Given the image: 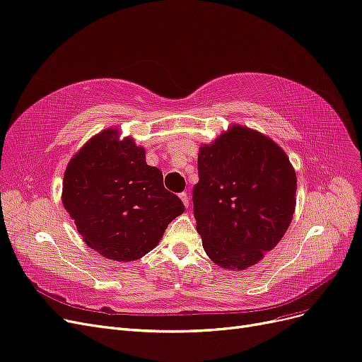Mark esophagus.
<instances>
[{
	"label": "esophagus",
	"mask_w": 362,
	"mask_h": 362,
	"mask_svg": "<svg viewBox=\"0 0 362 362\" xmlns=\"http://www.w3.org/2000/svg\"><path fill=\"white\" fill-rule=\"evenodd\" d=\"M179 197H180V200L183 202V204L188 207L189 206V198H188V194L186 192H182V194H179Z\"/></svg>",
	"instance_id": "obj_1"
}]
</instances>
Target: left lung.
I'll use <instances>...</instances> for the list:
<instances>
[{
	"instance_id": "1",
	"label": "left lung",
	"mask_w": 362,
	"mask_h": 362,
	"mask_svg": "<svg viewBox=\"0 0 362 362\" xmlns=\"http://www.w3.org/2000/svg\"><path fill=\"white\" fill-rule=\"evenodd\" d=\"M296 174L272 139L233 126L198 153L192 189L206 254L227 269H247L281 240L293 218Z\"/></svg>"
}]
</instances>
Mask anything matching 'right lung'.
Instances as JSON below:
<instances>
[{
	"label": "right lung",
	"mask_w": 362,
	"mask_h": 362,
	"mask_svg": "<svg viewBox=\"0 0 362 362\" xmlns=\"http://www.w3.org/2000/svg\"><path fill=\"white\" fill-rule=\"evenodd\" d=\"M162 173L146 164L132 138L103 131L71 159L63 180V204L90 248L117 262L141 259L171 221L185 212L167 191Z\"/></svg>",
	"instance_id": "add662e5"
}]
</instances>
